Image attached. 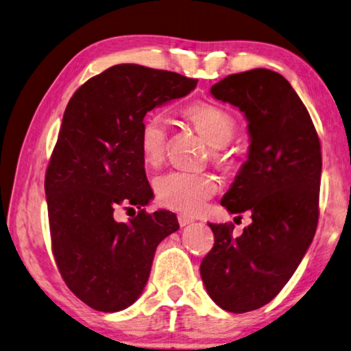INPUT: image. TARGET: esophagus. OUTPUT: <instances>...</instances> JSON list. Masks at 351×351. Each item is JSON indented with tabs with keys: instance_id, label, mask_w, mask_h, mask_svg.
Masks as SVG:
<instances>
[{
	"instance_id": "esophagus-1",
	"label": "esophagus",
	"mask_w": 351,
	"mask_h": 351,
	"mask_svg": "<svg viewBox=\"0 0 351 351\" xmlns=\"http://www.w3.org/2000/svg\"><path fill=\"white\" fill-rule=\"evenodd\" d=\"M178 222H180L181 227H186V226H189V224H192L193 219L190 218V216H187V215L180 213V215H178Z\"/></svg>"
}]
</instances>
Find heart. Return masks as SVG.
I'll return each instance as SVG.
<instances>
[{"label": "heart", "instance_id": "b5f03b06", "mask_svg": "<svg viewBox=\"0 0 351 351\" xmlns=\"http://www.w3.org/2000/svg\"><path fill=\"white\" fill-rule=\"evenodd\" d=\"M186 117L193 129L210 144V159L221 167L230 169L234 158L227 150L237 132L234 118L227 110L207 103L187 107ZM169 145V127L161 113L149 114L139 132V150L145 164L159 165ZM218 192V181L210 173L170 171L155 181L156 199L162 207L193 215Z\"/></svg>", "mask_w": 351, "mask_h": 351}]
</instances>
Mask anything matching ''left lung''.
Here are the masks:
<instances>
[{"mask_svg":"<svg viewBox=\"0 0 351 351\" xmlns=\"http://www.w3.org/2000/svg\"><path fill=\"white\" fill-rule=\"evenodd\" d=\"M216 99L245 114L248 159L221 206L248 212L241 237L234 226L208 224L215 244L201 278L221 308L245 313L269 304L301 264L319 218L321 143L301 98L269 69L233 73L210 88Z\"/></svg>","mask_w":351,"mask_h":351,"instance_id":"left-lung-1","label":"left lung"}]
</instances>
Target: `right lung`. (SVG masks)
Wrapping results in <instances>:
<instances>
[{
	"label": "right lung",
	"instance_id": "obj_1",
	"mask_svg": "<svg viewBox=\"0 0 351 351\" xmlns=\"http://www.w3.org/2000/svg\"><path fill=\"white\" fill-rule=\"evenodd\" d=\"M197 80L118 64L86 81L66 107L44 190L55 263L76 298L98 311L141 295L156 247L180 228L167 210L145 212L154 192L139 150L145 113L193 90ZM135 205L127 223L118 206Z\"/></svg>",
	"mask_w": 351,
	"mask_h": 351
}]
</instances>
